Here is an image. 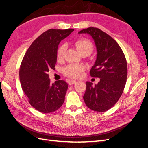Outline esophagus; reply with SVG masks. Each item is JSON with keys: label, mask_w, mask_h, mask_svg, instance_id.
<instances>
[{"label": "esophagus", "mask_w": 148, "mask_h": 148, "mask_svg": "<svg viewBox=\"0 0 148 148\" xmlns=\"http://www.w3.org/2000/svg\"><path fill=\"white\" fill-rule=\"evenodd\" d=\"M75 83H76V81H75V80H72V79H69V80L68 81V83H69V85H72V84H74Z\"/></svg>", "instance_id": "esophagus-1"}]
</instances>
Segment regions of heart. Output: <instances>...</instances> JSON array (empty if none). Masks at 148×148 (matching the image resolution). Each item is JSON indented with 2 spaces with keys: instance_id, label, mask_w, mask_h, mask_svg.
I'll return each mask as SVG.
<instances>
[{
  "instance_id": "b5f03b06",
  "label": "heart",
  "mask_w": 148,
  "mask_h": 148,
  "mask_svg": "<svg viewBox=\"0 0 148 148\" xmlns=\"http://www.w3.org/2000/svg\"><path fill=\"white\" fill-rule=\"evenodd\" d=\"M77 49L81 54L87 53L90 55L93 49V45L90 40L86 39H78L74 42ZM67 49V45L63 43L60 46L56 51V58L58 61L64 58L65 52ZM84 67L81 64H69L64 69V73L65 76L70 78H80L83 76Z\"/></svg>"
}]
</instances>
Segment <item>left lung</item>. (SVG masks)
I'll list each match as a JSON object with an SVG mask.
<instances>
[{"mask_svg": "<svg viewBox=\"0 0 148 148\" xmlns=\"http://www.w3.org/2000/svg\"><path fill=\"white\" fill-rule=\"evenodd\" d=\"M92 37L97 47V56L90 74L100 78L97 84L86 82L83 96L84 103L93 111L104 112L118 101L123 92L127 78L125 56L116 40L95 27H89L79 32Z\"/></svg>", "mask_w": 148, "mask_h": 148, "instance_id": "1", "label": "left lung"}]
</instances>
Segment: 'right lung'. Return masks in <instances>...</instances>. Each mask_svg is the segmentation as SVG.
I'll return each instance as SVG.
<instances>
[{
  "mask_svg": "<svg viewBox=\"0 0 148 148\" xmlns=\"http://www.w3.org/2000/svg\"><path fill=\"white\" fill-rule=\"evenodd\" d=\"M73 31L48 30L32 43L22 60L19 72L22 90L30 104L39 112H54L64 102L67 83L59 80L52 84L48 72L55 69L59 43Z\"/></svg>",
  "mask_w": 148,
  "mask_h": 148,
  "instance_id": "right-lung-1",
  "label": "right lung"
}]
</instances>
